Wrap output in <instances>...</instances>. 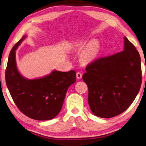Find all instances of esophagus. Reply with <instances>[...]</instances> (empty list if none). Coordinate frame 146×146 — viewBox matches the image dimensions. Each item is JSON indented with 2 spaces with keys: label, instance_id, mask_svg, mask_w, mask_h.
I'll list each match as a JSON object with an SVG mask.
<instances>
[{
  "label": "esophagus",
  "instance_id": "esophagus-1",
  "mask_svg": "<svg viewBox=\"0 0 146 146\" xmlns=\"http://www.w3.org/2000/svg\"><path fill=\"white\" fill-rule=\"evenodd\" d=\"M82 74L80 72V71H78V72L76 73V78L80 79L82 78Z\"/></svg>",
  "mask_w": 146,
  "mask_h": 146
}]
</instances>
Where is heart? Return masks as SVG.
<instances>
[{"label":"heart","instance_id":"b5f03b06","mask_svg":"<svg viewBox=\"0 0 146 146\" xmlns=\"http://www.w3.org/2000/svg\"><path fill=\"white\" fill-rule=\"evenodd\" d=\"M74 48L78 50L84 49L82 55V59L84 62L91 61L95 58L99 49V44L97 41H92L87 46H85V43L82 40L76 42L74 45Z\"/></svg>","mask_w":146,"mask_h":146}]
</instances>
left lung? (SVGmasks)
<instances>
[{
    "mask_svg": "<svg viewBox=\"0 0 146 146\" xmlns=\"http://www.w3.org/2000/svg\"><path fill=\"white\" fill-rule=\"evenodd\" d=\"M82 79L88 88L91 111L111 118L125 111L134 101L142 84L141 60L135 46L124 37L120 52L88 64Z\"/></svg>",
    "mask_w": 146,
    "mask_h": 146,
    "instance_id": "obj_1",
    "label": "left lung"
}]
</instances>
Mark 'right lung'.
<instances>
[{"instance_id": "add662e5", "label": "right lung", "mask_w": 146, "mask_h": 146, "mask_svg": "<svg viewBox=\"0 0 146 146\" xmlns=\"http://www.w3.org/2000/svg\"><path fill=\"white\" fill-rule=\"evenodd\" d=\"M26 36L15 44L9 53L6 69V82L19 110L27 117L48 120L60 113L69 87L76 82V72L53 71L45 77L28 80L20 75L15 61V50Z\"/></svg>"}]
</instances>
